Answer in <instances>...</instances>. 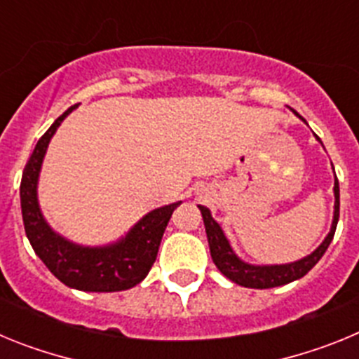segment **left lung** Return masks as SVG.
<instances>
[{"mask_svg":"<svg viewBox=\"0 0 359 359\" xmlns=\"http://www.w3.org/2000/svg\"><path fill=\"white\" fill-rule=\"evenodd\" d=\"M293 113L298 118H302L297 111H293ZM316 140L320 142L318 136H316ZM199 210H201L203 221H205L212 261L217 266L219 271L226 278H230L231 282L239 284V286L253 287V290H268V287L284 286V284H290V282L302 278L322 259V255L329 248V244H331L332 237H334L336 224H338V217H340V187H338V180H334V217H332L331 231L327 233V237L323 239V243L311 255L304 257V259L297 262H290V264L253 266L241 261L239 257L236 255V252L231 250L230 243L224 237L221 226L212 217L210 210L207 207H201V205H199Z\"/></svg>","mask_w":359,"mask_h":359,"instance_id":"1","label":"left lung"}]
</instances>
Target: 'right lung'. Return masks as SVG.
Here are the masks:
<instances>
[{"label": "right lung", "instance_id": "right-lung-1", "mask_svg": "<svg viewBox=\"0 0 359 359\" xmlns=\"http://www.w3.org/2000/svg\"><path fill=\"white\" fill-rule=\"evenodd\" d=\"M77 106L79 104L68 107L41 136L25 167L19 187L25 231L36 255L68 287L97 293L129 290L147 277L149 269L156 261L167 223L182 201L149 212L128 231V236L107 246H79L55 233L41 214L37 182L52 136Z\"/></svg>", "mask_w": 359, "mask_h": 359}]
</instances>
